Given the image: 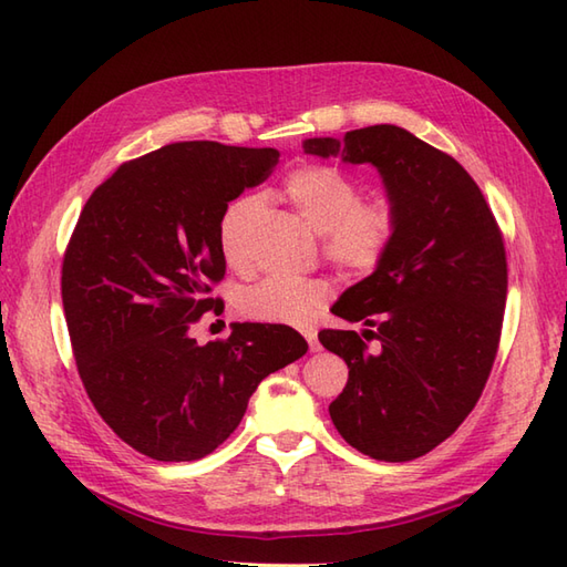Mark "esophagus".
Listing matches in <instances>:
<instances>
[{
  "mask_svg": "<svg viewBox=\"0 0 567 567\" xmlns=\"http://www.w3.org/2000/svg\"><path fill=\"white\" fill-rule=\"evenodd\" d=\"M301 336L307 338V343H309V350H311V352H319V340H316V328H313V326H305V328H301Z\"/></svg>",
  "mask_w": 567,
  "mask_h": 567,
  "instance_id": "esophagus-1",
  "label": "esophagus"
}]
</instances>
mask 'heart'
<instances>
[{"instance_id":"heart-1","label":"heart","mask_w":567,"mask_h":567,"mask_svg":"<svg viewBox=\"0 0 567 567\" xmlns=\"http://www.w3.org/2000/svg\"><path fill=\"white\" fill-rule=\"evenodd\" d=\"M285 197L311 227L323 234V251L338 268L352 275L372 272L399 231L393 203H360V183L333 164H301L285 176ZM260 209L258 195H239L224 207L219 219V248L229 266L244 262V236ZM331 297V282L321 278H268L246 287L239 311L260 323H305Z\"/></svg>"}]
</instances>
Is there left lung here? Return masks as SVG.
Returning <instances> with one entry per match:
<instances>
[{
	"mask_svg": "<svg viewBox=\"0 0 567 567\" xmlns=\"http://www.w3.org/2000/svg\"><path fill=\"white\" fill-rule=\"evenodd\" d=\"M307 154L372 164L399 231L370 278L333 313L364 331L319 333L348 364L328 405L336 430L377 462H411L464 423L493 370L507 297L505 244L466 168L396 125L305 140ZM377 337L370 353L363 338Z\"/></svg>",
	"mask_w": 567,
	"mask_h": 567,
	"instance_id": "obj_1",
	"label": "left lung"
}]
</instances>
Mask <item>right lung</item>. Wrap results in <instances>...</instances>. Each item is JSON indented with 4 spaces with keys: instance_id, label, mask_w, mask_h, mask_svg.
Listing matches in <instances>:
<instances>
[{
    "instance_id": "obj_1",
    "label": "right lung",
    "mask_w": 567,
    "mask_h": 567,
    "mask_svg": "<svg viewBox=\"0 0 567 567\" xmlns=\"http://www.w3.org/2000/svg\"><path fill=\"white\" fill-rule=\"evenodd\" d=\"M280 152L176 142L127 162L91 193L62 262L79 377L109 427L156 462H195L239 427L268 374L309 350L282 323H234L197 346L217 307L224 207L266 181Z\"/></svg>"
}]
</instances>
